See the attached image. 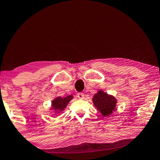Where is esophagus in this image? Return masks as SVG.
I'll list each match as a JSON object with an SVG mask.
<instances>
[{
    "label": "esophagus",
    "mask_w": 160,
    "mask_h": 160,
    "mask_svg": "<svg viewBox=\"0 0 160 160\" xmlns=\"http://www.w3.org/2000/svg\"><path fill=\"white\" fill-rule=\"evenodd\" d=\"M77 97H78V98H79V99H84V93H82V92L78 93V94H77Z\"/></svg>",
    "instance_id": "esophagus-1"
}]
</instances>
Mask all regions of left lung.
Masks as SVG:
<instances>
[{"instance_id": "obj_1", "label": "left lung", "mask_w": 160, "mask_h": 160, "mask_svg": "<svg viewBox=\"0 0 160 160\" xmlns=\"http://www.w3.org/2000/svg\"><path fill=\"white\" fill-rule=\"evenodd\" d=\"M92 102L94 106L103 117H108L117 110L116 106L117 100L116 98L111 95H108L101 89L98 90L97 93L94 95Z\"/></svg>"}]
</instances>
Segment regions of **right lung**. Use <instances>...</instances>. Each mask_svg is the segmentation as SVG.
Instances as JSON below:
<instances>
[{"label": "right lung", "mask_w": 160, "mask_h": 160, "mask_svg": "<svg viewBox=\"0 0 160 160\" xmlns=\"http://www.w3.org/2000/svg\"><path fill=\"white\" fill-rule=\"evenodd\" d=\"M73 96L70 95L66 97H58L54 98V100H52L51 107H50V111H53L54 114H60L64 109L66 108L68 104L69 103L71 100H73Z\"/></svg>", "instance_id": "1"}]
</instances>
